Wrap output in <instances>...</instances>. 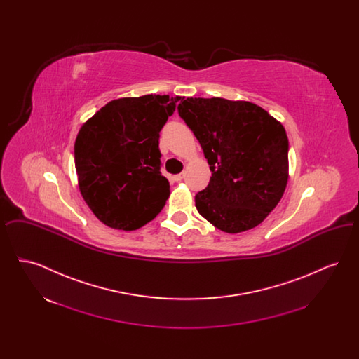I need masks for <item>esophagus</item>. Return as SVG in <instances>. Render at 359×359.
Returning <instances> with one entry per match:
<instances>
[{
  "mask_svg": "<svg viewBox=\"0 0 359 359\" xmlns=\"http://www.w3.org/2000/svg\"><path fill=\"white\" fill-rule=\"evenodd\" d=\"M183 177H184V173L182 172V173H179V175H175V176H173V180H175V182H180V180H183Z\"/></svg>",
  "mask_w": 359,
  "mask_h": 359,
  "instance_id": "1",
  "label": "esophagus"
}]
</instances>
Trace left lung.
<instances>
[{
	"instance_id": "left-lung-1",
	"label": "left lung",
	"mask_w": 359,
	"mask_h": 359,
	"mask_svg": "<svg viewBox=\"0 0 359 359\" xmlns=\"http://www.w3.org/2000/svg\"><path fill=\"white\" fill-rule=\"evenodd\" d=\"M177 109L212 172L195 196L198 212L229 234L258 226L288 183V137L281 122L248 101L183 97Z\"/></svg>"
}]
</instances>
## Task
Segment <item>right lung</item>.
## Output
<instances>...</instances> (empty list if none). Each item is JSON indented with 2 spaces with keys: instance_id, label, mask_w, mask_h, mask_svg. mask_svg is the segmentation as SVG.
<instances>
[{
  "instance_id": "obj_1",
  "label": "right lung",
  "mask_w": 359,
  "mask_h": 359,
  "mask_svg": "<svg viewBox=\"0 0 359 359\" xmlns=\"http://www.w3.org/2000/svg\"><path fill=\"white\" fill-rule=\"evenodd\" d=\"M180 97L142 95L106 103L86 121L74 154L79 191L106 226L132 231L151 222L170 196L160 172V130Z\"/></svg>"
}]
</instances>
